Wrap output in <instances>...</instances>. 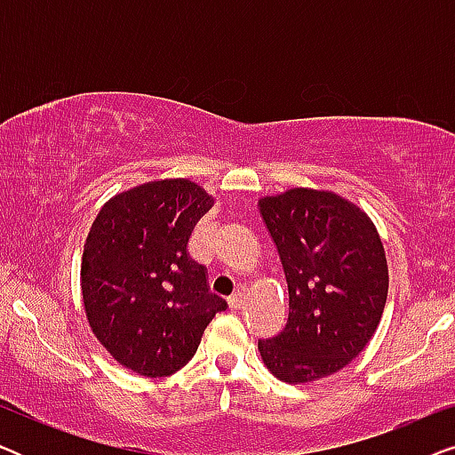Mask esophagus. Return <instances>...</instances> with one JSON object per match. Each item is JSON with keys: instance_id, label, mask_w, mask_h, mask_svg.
Wrapping results in <instances>:
<instances>
[{"instance_id": "obj_1", "label": "esophagus", "mask_w": 455, "mask_h": 455, "mask_svg": "<svg viewBox=\"0 0 455 455\" xmlns=\"http://www.w3.org/2000/svg\"><path fill=\"white\" fill-rule=\"evenodd\" d=\"M228 304L232 310H238L242 304H244V294H242V290H235L234 294L228 298Z\"/></svg>"}]
</instances>
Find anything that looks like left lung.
Masks as SVG:
<instances>
[{"mask_svg": "<svg viewBox=\"0 0 455 455\" xmlns=\"http://www.w3.org/2000/svg\"><path fill=\"white\" fill-rule=\"evenodd\" d=\"M290 294L283 331L259 352L285 383L329 377L358 356L381 321L389 275L375 226L333 192L294 188L259 203Z\"/></svg>", "mask_w": 455, "mask_h": 455, "instance_id": "8db88e82", "label": "left lung"}]
</instances>
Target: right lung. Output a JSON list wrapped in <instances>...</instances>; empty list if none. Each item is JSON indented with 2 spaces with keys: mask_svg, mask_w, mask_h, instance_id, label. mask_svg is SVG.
Wrapping results in <instances>:
<instances>
[{
  "mask_svg": "<svg viewBox=\"0 0 455 455\" xmlns=\"http://www.w3.org/2000/svg\"><path fill=\"white\" fill-rule=\"evenodd\" d=\"M213 198L190 180L122 192L99 211L83 252L80 285L97 339L126 369L170 377L195 356L228 302L209 290L188 240Z\"/></svg>",
  "mask_w": 455,
  "mask_h": 455,
  "instance_id": "right-lung-1",
  "label": "right lung"
}]
</instances>
